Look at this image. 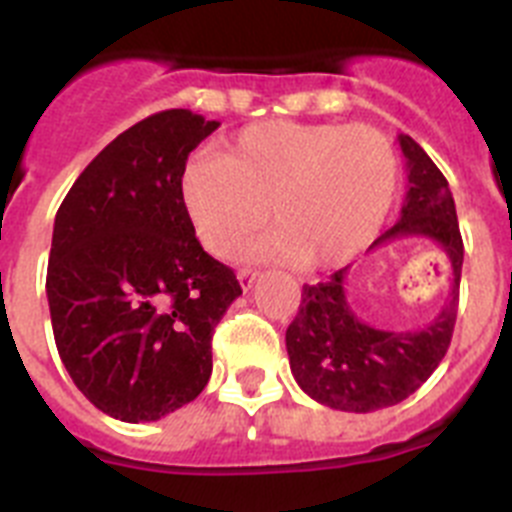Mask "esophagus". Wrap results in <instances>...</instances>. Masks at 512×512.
Segmentation results:
<instances>
[{"label":"esophagus","instance_id":"34e87169","mask_svg":"<svg viewBox=\"0 0 512 512\" xmlns=\"http://www.w3.org/2000/svg\"><path fill=\"white\" fill-rule=\"evenodd\" d=\"M261 277V271H251V269H243L238 271V282H241V289L243 292H248V289L256 284V279Z\"/></svg>","mask_w":512,"mask_h":512}]
</instances>
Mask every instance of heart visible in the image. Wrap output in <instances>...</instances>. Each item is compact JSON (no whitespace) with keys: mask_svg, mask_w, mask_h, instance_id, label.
<instances>
[{"mask_svg":"<svg viewBox=\"0 0 512 512\" xmlns=\"http://www.w3.org/2000/svg\"><path fill=\"white\" fill-rule=\"evenodd\" d=\"M400 182L392 140L372 125L264 120L220 156L197 153L179 174V200L197 241L230 256L266 220L277 228L248 256L341 266L377 238Z\"/></svg>","mask_w":512,"mask_h":512,"instance_id":"b5f03b06","label":"heart"}]
</instances>
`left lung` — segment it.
Instances as JSON below:
<instances>
[{
  "label": "left lung",
  "mask_w": 512,
  "mask_h": 512,
  "mask_svg": "<svg viewBox=\"0 0 512 512\" xmlns=\"http://www.w3.org/2000/svg\"><path fill=\"white\" fill-rule=\"evenodd\" d=\"M408 166L400 220L369 251L400 238H428L451 264L449 297L425 328L382 330L364 323L346 297L348 266L330 282L305 284L297 318L287 328L289 369L302 392L343 413H374L413 395L449 351L464 264L459 220L446 176L410 135H397Z\"/></svg>",
  "instance_id": "obj_1"
}]
</instances>
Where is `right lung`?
<instances>
[{
  "instance_id": "obj_1",
  "label": "right lung",
  "mask_w": 512,
  "mask_h": 512,
  "mask_svg": "<svg viewBox=\"0 0 512 512\" xmlns=\"http://www.w3.org/2000/svg\"><path fill=\"white\" fill-rule=\"evenodd\" d=\"M217 125L189 110L135 122L58 207L45 277L53 336L81 395L110 418L148 423L200 395L215 325L241 295L179 200L189 153Z\"/></svg>"
}]
</instances>
